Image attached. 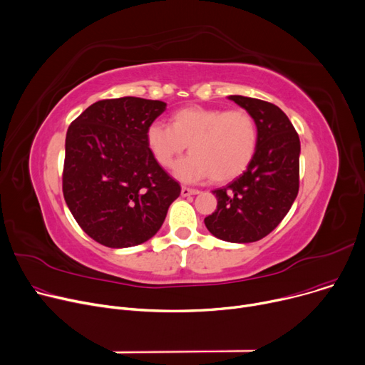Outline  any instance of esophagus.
Segmentation results:
<instances>
[{"label": "esophagus", "instance_id": "34e87169", "mask_svg": "<svg viewBox=\"0 0 365 365\" xmlns=\"http://www.w3.org/2000/svg\"><path fill=\"white\" fill-rule=\"evenodd\" d=\"M199 192V190H196V188H190V187H185V185H182L181 187V195L185 197V196H192V195H197Z\"/></svg>", "mask_w": 365, "mask_h": 365}]
</instances>
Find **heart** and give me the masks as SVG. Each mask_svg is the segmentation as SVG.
<instances>
[{
    "instance_id": "obj_1",
    "label": "heart",
    "mask_w": 365,
    "mask_h": 365,
    "mask_svg": "<svg viewBox=\"0 0 365 365\" xmlns=\"http://www.w3.org/2000/svg\"><path fill=\"white\" fill-rule=\"evenodd\" d=\"M147 147L156 162L170 168L188 145L175 174L190 182H228L242 175L258 148V125L246 109L188 106L169 116V125L148 126Z\"/></svg>"
}]
</instances>
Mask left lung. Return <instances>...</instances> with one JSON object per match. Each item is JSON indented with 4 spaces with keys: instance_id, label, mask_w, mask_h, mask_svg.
<instances>
[{
    "instance_id": "8db88e82",
    "label": "left lung",
    "mask_w": 365,
    "mask_h": 365,
    "mask_svg": "<svg viewBox=\"0 0 365 365\" xmlns=\"http://www.w3.org/2000/svg\"><path fill=\"white\" fill-rule=\"evenodd\" d=\"M230 98L253 115L258 148L239 178L213 190L218 205L205 225L221 240L252 243L282 222L297 196L301 141L280 107L252 97Z\"/></svg>"
}]
</instances>
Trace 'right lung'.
Segmentation results:
<instances>
[{
  "mask_svg": "<svg viewBox=\"0 0 365 365\" xmlns=\"http://www.w3.org/2000/svg\"><path fill=\"white\" fill-rule=\"evenodd\" d=\"M165 107L159 100L106 98L69 125L63 196L79 227L103 246L152 239L180 196L178 181L156 162L145 140Z\"/></svg>",
  "mask_w": 365,
  "mask_h": 365,
  "instance_id": "right-lung-1",
  "label": "right lung"
}]
</instances>
